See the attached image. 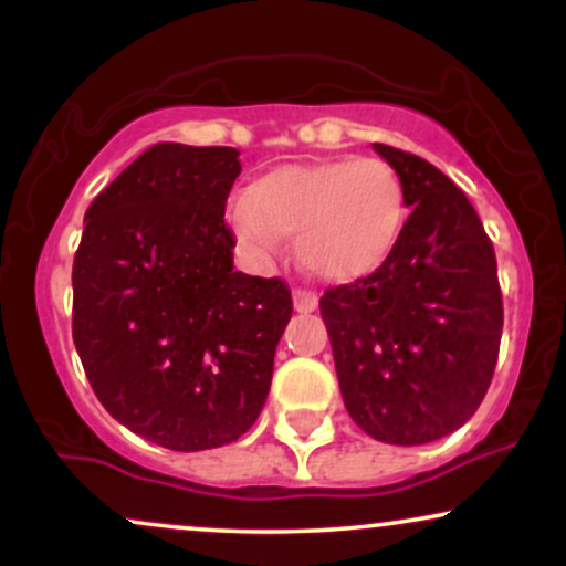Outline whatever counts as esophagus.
<instances>
[{
    "label": "esophagus",
    "instance_id": "34e87169",
    "mask_svg": "<svg viewBox=\"0 0 566 566\" xmlns=\"http://www.w3.org/2000/svg\"><path fill=\"white\" fill-rule=\"evenodd\" d=\"M292 301H295V311H301V314H311V311H316V305H319V297H316L314 290L301 287L292 292Z\"/></svg>",
    "mask_w": 566,
    "mask_h": 566
}]
</instances>
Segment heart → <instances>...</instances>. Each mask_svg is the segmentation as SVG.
I'll return each instance as SVG.
<instances>
[{"label": "heart", "instance_id": "1", "mask_svg": "<svg viewBox=\"0 0 566 566\" xmlns=\"http://www.w3.org/2000/svg\"><path fill=\"white\" fill-rule=\"evenodd\" d=\"M407 220L399 172L378 157L287 165L265 172L229 207L239 244L271 261L282 237L316 276L350 282L388 261Z\"/></svg>", "mask_w": 566, "mask_h": 566}]
</instances>
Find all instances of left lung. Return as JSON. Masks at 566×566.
Segmentation results:
<instances>
[{
	"label": "left lung",
	"instance_id": "left-lung-1",
	"mask_svg": "<svg viewBox=\"0 0 566 566\" xmlns=\"http://www.w3.org/2000/svg\"><path fill=\"white\" fill-rule=\"evenodd\" d=\"M375 151L399 172L412 212L388 261L327 287L319 308L354 423L388 444H426L458 431L495 375V247L469 197L431 161L386 143Z\"/></svg>",
	"mask_w": 566,
	"mask_h": 566
}]
</instances>
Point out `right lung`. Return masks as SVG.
<instances>
[{"mask_svg": "<svg viewBox=\"0 0 566 566\" xmlns=\"http://www.w3.org/2000/svg\"><path fill=\"white\" fill-rule=\"evenodd\" d=\"M231 146L157 143L84 212L71 333L112 418L178 452L237 441L292 316L284 279L233 271Z\"/></svg>", "mask_w": 566, "mask_h": 566, "instance_id": "right-lung-1", "label": "right lung"}]
</instances>
